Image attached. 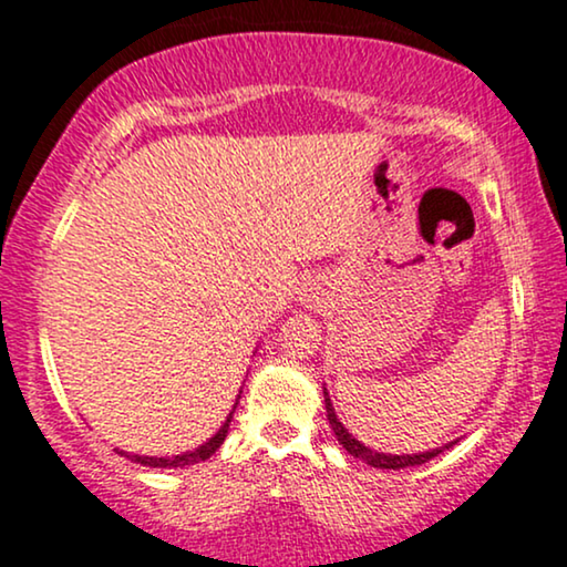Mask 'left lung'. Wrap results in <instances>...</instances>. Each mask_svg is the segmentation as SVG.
<instances>
[{"label":"left lung","mask_w":567,"mask_h":567,"mask_svg":"<svg viewBox=\"0 0 567 567\" xmlns=\"http://www.w3.org/2000/svg\"><path fill=\"white\" fill-rule=\"evenodd\" d=\"M326 411H328V422L330 427H333L338 443H341L347 451L354 455V458H362L370 463V466H378V468H406V466H419V463H427L430 458H435L440 451H430V453H419V455H385V453H374L370 447H364L359 443L357 437L349 435V430L343 427L341 422H338L336 416V409L333 403H330L328 393H326Z\"/></svg>","instance_id":"1"}]
</instances>
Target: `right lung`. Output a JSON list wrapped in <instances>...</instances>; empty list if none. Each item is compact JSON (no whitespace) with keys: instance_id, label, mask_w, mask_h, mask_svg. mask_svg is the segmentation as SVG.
<instances>
[{"instance_id":"1","label":"right lung","mask_w":567,"mask_h":567,"mask_svg":"<svg viewBox=\"0 0 567 567\" xmlns=\"http://www.w3.org/2000/svg\"><path fill=\"white\" fill-rule=\"evenodd\" d=\"M229 422H231V416L226 419L224 427H220V430L216 432V435H213V437L208 440V443L200 445V447H197V451H193V453L174 455V458H148V455H132V458H135L137 463H143V466H153V468H166V466H189V463L205 461V458H210V455L216 453L218 447H220V443H224V440H226V432H229Z\"/></svg>"}]
</instances>
